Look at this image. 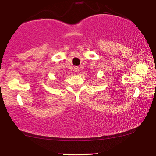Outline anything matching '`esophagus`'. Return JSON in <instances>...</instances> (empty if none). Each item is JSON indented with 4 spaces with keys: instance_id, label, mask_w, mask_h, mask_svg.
I'll return each mask as SVG.
<instances>
[{
    "instance_id": "1",
    "label": "esophagus",
    "mask_w": 156,
    "mask_h": 156,
    "mask_svg": "<svg viewBox=\"0 0 156 156\" xmlns=\"http://www.w3.org/2000/svg\"><path fill=\"white\" fill-rule=\"evenodd\" d=\"M74 71H75V72H78V71H79V67H74Z\"/></svg>"
}]
</instances>
